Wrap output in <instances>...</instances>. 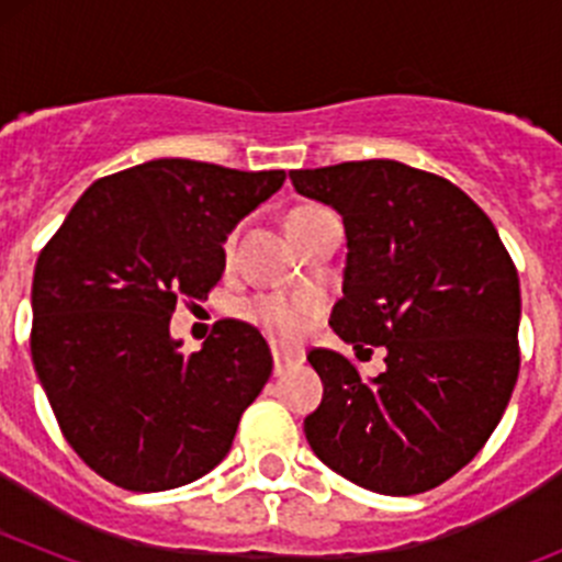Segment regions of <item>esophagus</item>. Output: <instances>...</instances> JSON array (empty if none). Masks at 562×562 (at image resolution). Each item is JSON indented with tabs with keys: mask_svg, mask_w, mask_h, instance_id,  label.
Returning <instances> with one entry per match:
<instances>
[{
	"mask_svg": "<svg viewBox=\"0 0 562 562\" xmlns=\"http://www.w3.org/2000/svg\"><path fill=\"white\" fill-rule=\"evenodd\" d=\"M272 366H276V374H284L290 366L295 362H304V351L290 349V346H281V342H272Z\"/></svg>",
	"mask_w": 562,
	"mask_h": 562,
	"instance_id": "1",
	"label": "esophagus"
}]
</instances>
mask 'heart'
<instances>
[{"mask_svg": "<svg viewBox=\"0 0 562 562\" xmlns=\"http://www.w3.org/2000/svg\"><path fill=\"white\" fill-rule=\"evenodd\" d=\"M326 207L321 205H295L286 213V231L297 233L310 227L312 222L324 220ZM233 247V236L227 238V250ZM241 317L250 321L252 326L265 331V335L276 337V340H295V337L304 335L310 329V324L321 312V304L315 297H297V295H284V292H261V295H252L247 301H241L238 306Z\"/></svg>", "mask_w": 562, "mask_h": 562, "instance_id": "1", "label": "heart"}]
</instances>
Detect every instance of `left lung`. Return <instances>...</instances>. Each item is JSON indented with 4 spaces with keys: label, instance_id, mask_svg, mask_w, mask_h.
Masks as SVG:
<instances>
[{
    "label": "left lung",
    "instance_id": "1",
    "mask_svg": "<svg viewBox=\"0 0 562 562\" xmlns=\"http://www.w3.org/2000/svg\"><path fill=\"white\" fill-rule=\"evenodd\" d=\"M290 180L346 227L331 329L357 355L389 351L371 380L337 351L306 355L324 380L306 441L371 493H428L475 459L513 396L518 270L490 216L445 177L360 160L290 171Z\"/></svg>",
    "mask_w": 562,
    "mask_h": 562
}]
</instances>
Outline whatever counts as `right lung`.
I'll return each mask as SVG.
<instances>
[{"label":"right lung","mask_w":562,"mask_h":562,"mask_svg":"<svg viewBox=\"0 0 562 562\" xmlns=\"http://www.w3.org/2000/svg\"><path fill=\"white\" fill-rule=\"evenodd\" d=\"M284 171L151 160L92 182L33 272L30 351L58 428L98 475L160 493L211 473L272 374L256 326L220 321L182 355L177 297H207L227 233Z\"/></svg>","instance_id":"obj_1"}]
</instances>
